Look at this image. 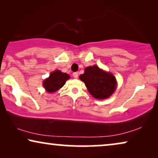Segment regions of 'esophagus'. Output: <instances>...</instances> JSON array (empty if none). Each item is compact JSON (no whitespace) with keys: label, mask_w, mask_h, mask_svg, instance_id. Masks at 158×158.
<instances>
[{"label":"esophagus","mask_w":158,"mask_h":158,"mask_svg":"<svg viewBox=\"0 0 158 158\" xmlns=\"http://www.w3.org/2000/svg\"><path fill=\"white\" fill-rule=\"evenodd\" d=\"M73 75V77H74L75 78H77V77H78V73L77 72L74 73Z\"/></svg>","instance_id":"esophagus-1"}]
</instances>
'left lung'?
Masks as SVG:
<instances>
[{
	"mask_svg": "<svg viewBox=\"0 0 158 158\" xmlns=\"http://www.w3.org/2000/svg\"><path fill=\"white\" fill-rule=\"evenodd\" d=\"M79 77L84 82L90 94L96 99L109 98L117 85L113 74L101 70L97 65L87 67Z\"/></svg>",
	"mask_w": 158,
	"mask_h": 158,
	"instance_id": "1",
	"label": "left lung"
}]
</instances>
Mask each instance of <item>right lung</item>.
<instances>
[{
  "label": "right lung",
  "mask_w": 158,
  "mask_h": 158,
  "mask_svg": "<svg viewBox=\"0 0 158 158\" xmlns=\"http://www.w3.org/2000/svg\"><path fill=\"white\" fill-rule=\"evenodd\" d=\"M68 79L70 75L65 73H62L60 70H55L51 73L49 77L43 82V85L48 93H54L61 88Z\"/></svg>",
  "instance_id": "add662e5"
}]
</instances>
